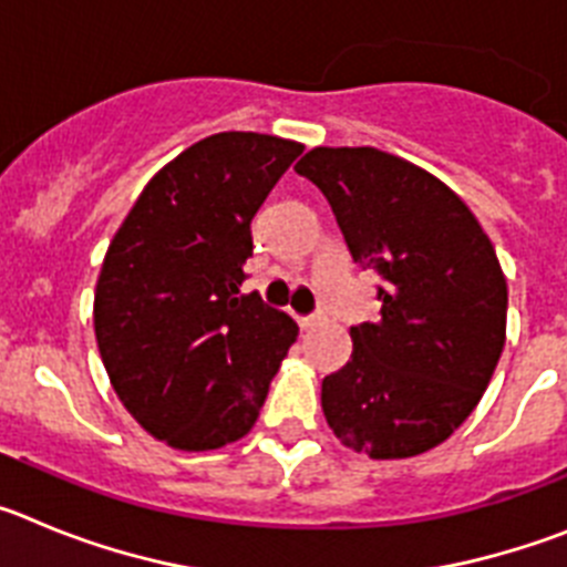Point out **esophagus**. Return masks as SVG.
Segmentation results:
<instances>
[{
  "mask_svg": "<svg viewBox=\"0 0 567 567\" xmlns=\"http://www.w3.org/2000/svg\"><path fill=\"white\" fill-rule=\"evenodd\" d=\"M323 323V315H309V318H300V329H312Z\"/></svg>",
  "mask_w": 567,
  "mask_h": 567,
  "instance_id": "obj_1",
  "label": "esophagus"
}]
</instances>
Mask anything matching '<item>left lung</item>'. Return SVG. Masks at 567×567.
Segmentation results:
<instances>
[{"instance_id": "8db88e82", "label": "left lung", "mask_w": 567, "mask_h": 567, "mask_svg": "<svg viewBox=\"0 0 567 567\" xmlns=\"http://www.w3.org/2000/svg\"><path fill=\"white\" fill-rule=\"evenodd\" d=\"M295 173L327 195L380 318L349 329L352 360L320 403L343 445L372 460L423 454L477 409L505 346L508 287L457 193L374 147H315Z\"/></svg>"}]
</instances>
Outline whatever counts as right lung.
Returning a JSON list of instances; mask_svg holds the SVG:
<instances>
[{
    "label": "right lung",
    "instance_id": "add662e5",
    "mask_svg": "<svg viewBox=\"0 0 567 567\" xmlns=\"http://www.w3.org/2000/svg\"><path fill=\"white\" fill-rule=\"evenodd\" d=\"M300 153L278 135H209L150 178L110 240L93 300L102 363L124 409L173 449L244 437L298 338L240 284L255 213Z\"/></svg>",
    "mask_w": 567,
    "mask_h": 567
}]
</instances>
